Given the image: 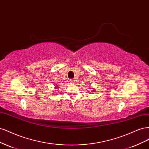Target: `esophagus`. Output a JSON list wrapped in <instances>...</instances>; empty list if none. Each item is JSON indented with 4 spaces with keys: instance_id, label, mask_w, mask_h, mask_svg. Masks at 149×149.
<instances>
[{
    "instance_id": "obj_1",
    "label": "esophagus",
    "mask_w": 149,
    "mask_h": 149,
    "mask_svg": "<svg viewBox=\"0 0 149 149\" xmlns=\"http://www.w3.org/2000/svg\"><path fill=\"white\" fill-rule=\"evenodd\" d=\"M70 83L71 84H74L75 83V79H72L70 80Z\"/></svg>"
}]
</instances>
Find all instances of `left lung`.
Returning <instances> with one entry per match:
<instances>
[{
    "label": "left lung",
    "mask_w": 149,
    "mask_h": 149,
    "mask_svg": "<svg viewBox=\"0 0 149 149\" xmlns=\"http://www.w3.org/2000/svg\"><path fill=\"white\" fill-rule=\"evenodd\" d=\"M95 91V90H94V89H93V91Z\"/></svg>",
    "instance_id": "1"
}]
</instances>
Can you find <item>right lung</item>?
<instances>
[{"instance_id":"obj_1","label":"right lung","mask_w":149,"mask_h":149,"mask_svg":"<svg viewBox=\"0 0 149 149\" xmlns=\"http://www.w3.org/2000/svg\"><path fill=\"white\" fill-rule=\"evenodd\" d=\"M57 88H58V87H56V88H55V89H57Z\"/></svg>"}]
</instances>
